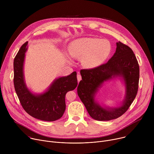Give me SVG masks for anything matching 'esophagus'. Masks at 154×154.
Segmentation results:
<instances>
[{"instance_id":"1","label":"esophagus","mask_w":154,"mask_h":154,"mask_svg":"<svg viewBox=\"0 0 154 154\" xmlns=\"http://www.w3.org/2000/svg\"><path fill=\"white\" fill-rule=\"evenodd\" d=\"M77 80H78V82H79L81 80H82V76L80 75V74H79V72H77Z\"/></svg>"}]
</instances>
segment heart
<instances>
[{"label": "heart", "instance_id": "b5f03b06", "mask_svg": "<svg viewBox=\"0 0 154 154\" xmlns=\"http://www.w3.org/2000/svg\"><path fill=\"white\" fill-rule=\"evenodd\" d=\"M111 52L109 44L104 39L82 38L74 41L69 48L74 58L82 59L86 68L93 69L102 64Z\"/></svg>", "mask_w": 154, "mask_h": 154}]
</instances>
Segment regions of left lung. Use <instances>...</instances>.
Listing matches in <instances>:
<instances>
[{"label":"left lung","instance_id":"obj_1","mask_svg":"<svg viewBox=\"0 0 154 154\" xmlns=\"http://www.w3.org/2000/svg\"><path fill=\"white\" fill-rule=\"evenodd\" d=\"M116 52L108 61L99 66L82 69V80L77 87V94L90 116L97 121L116 119L128 109L138 89L140 67L137 58L128 46L116 42ZM119 76L126 86V96L122 105L116 108H104L94 99L95 94L103 82Z\"/></svg>","mask_w":154,"mask_h":154}]
</instances>
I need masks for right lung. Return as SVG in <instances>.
<instances>
[{"label": "right lung", "instance_id": "add662e5", "mask_svg": "<svg viewBox=\"0 0 154 154\" xmlns=\"http://www.w3.org/2000/svg\"><path fill=\"white\" fill-rule=\"evenodd\" d=\"M28 42L19 50L14 62V86L24 110L31 116L45 121H54L62 117L66 109L65 96L77 86V72L55 79L45 93H32L27 87L24 77V62Z\"/></svg>", "mask_w": 154, "mask_h": 154}]
</instances>
